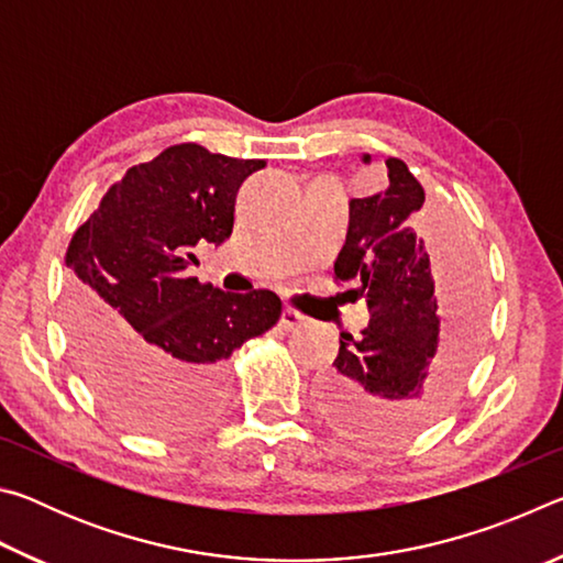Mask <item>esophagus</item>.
Here are the masks:
<instances>
[{
    "label": "esophagus",
    "instance_id": "obj_1",
    "mask_svg": "<svg viewBox=\"0 0 563 563\" xmlns=\"http://www.w3.org/2000/svg\"><path fill=\"white\" fill-rule=\"evenodd\" d=\"M280 325H283V330H298L305 325V316L292 308H285L280 316Z\"/></svg>",
    "mask_w": 563,
    "mask_h": 563
}]
</instances>
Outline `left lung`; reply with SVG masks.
Here are the masks:
<instances>
[{
    "label": "left lung",
    "mask_w": 563,
    "mask_h": 563,
    "mask_svg": "<svg viewBox=\"0 0 563 563\" xmlns=\"http://www.w3.org/2000/svg\"><path fill=\"white\" fill-rule=\"evenodd\" d=\"M369 164V154L362 156ZM389 186L350 201L335 278L355 283L369 325L340 332V352L320 383V405L338 430L397 440L442 412L472 357L482 285L456 245L462 278L434 290L424 238L415 231L424 188L405 161L387 158Z\"/></svg>",
    "instance_id": "left-lung-1"
}]
</instances>
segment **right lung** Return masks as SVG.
Returning <instances> with one entry per match:
<instances>
[{"mask_svg": "<svg viewBox=\"0 0 563 563\" xmlns=\"http://www.w3.org/2000/svg\"><path fill=\"white\" fill-rule=\"evenodd\" d=\"M265 166L178 144L126 170L76 228L66 325L81 369L133 430L186 432L221 407L228 357L278 322L271 290L188 278L198 243L233 233L235 194Z\"/></svg>", "mask_w": 563, "mask_h": 563, "instance_id": "right-lung-1", "label": "right lung"}]
</instances>
